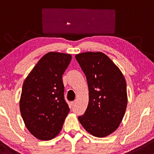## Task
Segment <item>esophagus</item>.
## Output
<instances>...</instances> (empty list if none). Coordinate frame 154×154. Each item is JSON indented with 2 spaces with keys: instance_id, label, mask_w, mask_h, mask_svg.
Here are the masks:
<instances>
[{
  "instance_id": "1",
  "label": "esophagus",
  "mask_w": 154,
  "mask_h": 154,
  "mask_svg": "<svg viewBox=\"0 0 154 154\" xmlns=\"http://www.w3.org/2000/svg\"><path fill=\"white\" fill-rule=\"evenodd\" d=\"M76 103H77L76 100H74V101H72L71 103V105L72 106H75V104H76Z\"/></svg>"
}]
</instances>
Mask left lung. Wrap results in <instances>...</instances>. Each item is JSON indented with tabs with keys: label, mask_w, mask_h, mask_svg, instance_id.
<instances>
[{
	"label": "left lung",
	"mask_w": 154,
	"mask_h": 154,
	"mask_svg": "<svg viewBox=\"0 0 154 154\" xmlns=\"http://www.w3.org/2000/svg\"><path fill=\"white\" fill-rule=\"evenodd\" d=\"M75 57L85 74L89 87L87 108L79 120L93 136L106 137L116 130L125 113V79L118 67L103 52L88 51Z\"/></svg>",
	"instance_id": "8db88e82"
}]
</instances>
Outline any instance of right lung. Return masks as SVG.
<instances>
[{
	"instance_id": "right-lung-1",
	"label": "right lung",
	"mask_w": 154,
	"mask_h": 154,
	"mask_svg": "<svg viewBox=\"0 0 154 154\" xmlns=\"http://www.w3.org/2000/svg\"><path fill=\"white\" fill-rule=\"evenodd\" d=\"M71 59L68 54L47 53L23 83L20 100L22 117L29 132L41 140L57 135L70 111L64 98L63 75Z\"/></svg>"
}]
</instances>
